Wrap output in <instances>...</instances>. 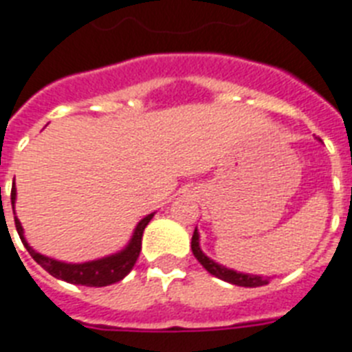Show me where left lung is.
<instances>
[{"label": "left lung", "instance_id": "1", "mask_svg": "<svg viewBox=\"0 0 352 352\" xmlns=\"http://www.w3.org/2000/svg\"><path fill=\"white\" fill-rule=\"evenodd\" d=\"M191 251H193V255L195 258L201 262L202 265L206 267V271H210L211 275H215L217 278L226 280V282H230V284L235 285H242V287H260V285L270 284V278H262V276L256 275H244V273H236L233 270H228L224 265L217 264L211 258L204 255L199 248V233L197 230L193 231V236H191Z\"/></svg>", "mask_w": 352, "mask_h": 352}]
</instances>
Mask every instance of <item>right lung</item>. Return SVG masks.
Segmentation results:
<instances>
[{"mask_svg":"<svg viewBox=\"0 0 352 352\" xmlns=\"http://www.w3.org/2000/svg\"><path fill=\"white\" fill-rule=\"evenodd\" d=\"M14 199H16V190L12 188V193H10V201L14 204ZM153 213L148 217H144L135 228V233L131 236L130 244H128L126 250H122L121 253H116V255L107 256V258L101 260H92V262H85V264H65V262H57L54 258H48V256L41 255L34 251L30 245L27 244L25 236H23V228L19 224V221L14 217V222H16V230L19 233V239L25 244L27 251L30 253L37 264L41 265L43 270L48 271L50 275L56 276V278H61L65 282H70V284H79V285H88V287H104V285L116 284L119 280H122L131 271V267L135 265L137 258H139V253H141V244H142V231L148 226V222L151 221Z\"/></svg>","mask_w":352,"mask_h":352,"instance_id":"1","label":"right lung"}]
</instances>
